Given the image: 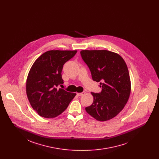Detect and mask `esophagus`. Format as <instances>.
<instances>
[{
    "mask_svg": "<svg viewBox=\"0 0 159 159\" xmlns=\"http://www.w3.org/2000/svg\"><path fill=\"white\" fill-rule=\"evenodd\" d=\"M85 93H86V92H84V91H83V92H81V93H77V95L79 96V97L83 96V95L85 94Z\"/></svg>",
    "mask_w": 159,
    "mask_h": 159,
    "instance_id": "obj_1",
    "label": "esophagus"
}]
</instances>
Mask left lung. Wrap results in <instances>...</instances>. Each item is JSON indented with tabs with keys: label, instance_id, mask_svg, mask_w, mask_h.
I'll return each instance as SVG.
<instances>
[{
	"label": "left lung",
	"instance_id": "8db88e82",
	"mask_svg": "<svg viewBox=\"0 0 159 159\" xmlns=\"http://www.w3.org/2000/svg\"><path fill=\"white\" fill-rule=\"evenodd\" d=\"M80 54L102 88L100 93L91 92L93 101L86 111L97 120H110L122 110L130 94L127 66L120 55L110 51L83 50Z\"/></svg>",
	"mask_w": 159,
	"mask_h": 159
}]
</instances>
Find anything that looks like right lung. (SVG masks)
Segmentation results:
<instances>
[{
	"label": "right lung",
	"instance_id": "1",
	"mask_svg": "<svg viewBox=\"0 0 159 159\" xmlns=\"http://www.w3.org/2000/svg\"><path fill=\"white\" fill-rule=\"evenodd\" d=\"M77 51L51 50L42 54L30 68L26 93L32 108L40 116L54 118L64 112L76 95L57 87L63 84L62 70L64 64Z\"/></svg>",
	"mask_w": 159,
	"mask_h": 159
}]
</instances>
